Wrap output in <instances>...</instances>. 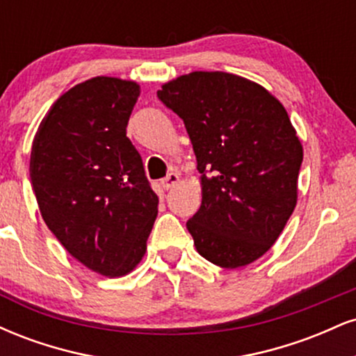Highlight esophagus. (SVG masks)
<instances>
[{
    "label": "esophagus",
    "mask_w": 356,
    "mask_h": 356,
    "mask_svg": "<svg viewBox=\"0 0 356 356\" xmlns=\"http://www.w3.org/2000/svg\"><path fill=\"white\" fill-rule=\"evenodd\" d=\"M177 182H179V174L169 172L167 174V177L162 179V187H164V189H172Z\"/></svg>",
    "instance_id": "esophagus-1"
}]
</instances>
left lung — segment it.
Here are the masks:
<instances>
[{"instance_id": "1", "label": "left lung", "mask_w": 356, "mask_h": 356, "mask_svg": "<svg viewBox=\"0 0 356 356\" xmlns=\"http://www.w3.org/2000/svg\"><path fill=\"white\" fill-rule=\"evenodd\" d=\"M189 134L202 202L187 220L197 252L220 268L256 261L280 238L298 197L303 147L283 105L261 85L192 72L157 92Z\"/></svg>"}]
</instances>
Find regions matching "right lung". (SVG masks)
I'll list each match as a JSON object with an SVG mask.
<instances>
[{"label":"right lung","instance_id":"add662e5","mask_svg":"<svg viewBox=\"0 0 356 356\" xmlns=\"http://www.w3.org/2000/svg\"><path fill=\"white\" fill-rule=\"evenodd\" d=\"M140 88L97 76L60 97L36 132L30 175L48 229L81 264L124 276L140 263L157 218L127 124Z\"/></svg>","mask_w":356,"mask_h":356}]
</instances>
